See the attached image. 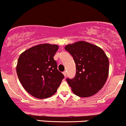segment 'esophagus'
<instances>
[{"instance_id":"1","label":"esophagus","mask_w":126,"mask_h":126,"mask_svg":"<svg viewBox=\"0 0 126 126\" xmlns=\"http://www.w3.org/2000/svg\"><path fill=\"white\" fill-rule=\"evenodd\" d=\"M63 75H64L65 77V76H66V72H65V71H64V72H63Z\"/></svg>"}]
</instances>
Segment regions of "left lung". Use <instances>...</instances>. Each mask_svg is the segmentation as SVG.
Segmentation results:
<instances>
[{"instance_id": "obj_1", "label": "left lung", "mask_w": 126, "mask_h": 126, "mask_svg": "<svg viewBox=\"0 0 126 126\" xmlns=\"http://www.w3.org/2000/svg\"><path fill=\"white\" fill-rule=\"evenodd\" d=\"M76 63V75L66 81L74 94L89 97L102 89L107 81L109 61L101 48L84 41L68 44L65 47Z\"/></svg>"}]
</instances>
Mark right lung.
<instances>
[{
	"label": "right lung",
	"instance_id": "right-lung-1",
	"mask_svg": "<svg viewBox=\"0 0 126 126\" xmlns=\"http://www.w3.org/2000/svg\"><path fill=\"white\" fill-rule=\"evenodd\" d=\"M58 48L57 45L40 44L25 51L18 59L16 72L19 81L35 98L53 96L64 78L53 58Z\"/></svg>",
	"mask_w": 126,
	"mask_h": 126
}]
</instances>
